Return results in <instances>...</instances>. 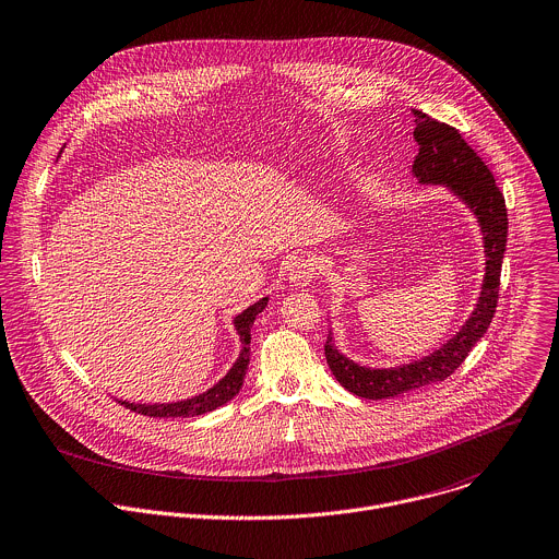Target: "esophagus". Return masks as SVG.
I'll use <instances>...</instances> for the list:
<instances>
[{
    "instance_id": "esophagus-1",
    "label": "esophagus",
    "mask_w": 559,
    "mask_h": 559,
    "mask_svg": "<svg viewBox=\"0 0 559 559\" xmlns=\"http://www.w3.org/2000/svg\"><path fill=\"white\" fill-rule=\"evenodd\" d=\"M316 270H318V265H316L313 259H309V257H296V259L292 261V265H289L287 276H289V281H292L294 285L300 287V285L311 283V278H316Z\"/></svg>"
}]
</instances>
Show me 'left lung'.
Masks as SVG:
<instances>
[{
	"mask_svg": "<svg viewBox=\"0 0 559 559\" xmlns=\"http://www.w3.org/2000/svg\"><path fill=\"white\" fill-rule=\"evenodd\" d=\"M415 140L419 155L415 157L413 173L421 183H445L478 217L485 239V283L478 305L465 326L432 355L397 366V368H364L344 357L331 342L324 344V357L335 380L353 395L364 400H389L428 384L450 378L465 361L474 344L487 333L489 322L498 307L500 270L507 248V206L496 179L483 157L463 140L459 129L435 120L432 116L413 109Z\"/></svg>",
	"mask_w": 559,
	"mask_h": 559,
	"instance_id": "8db88e82",
	"label": "left lung"
}]
</instances>
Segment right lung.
I'll use <instances>...</instances> for the list:
<instances>
[{
    "label": "right lung",
    "mask_w": 559,
    "mask_h": 559,
    "mask_svg": "<svg viewBox=\"0 0 559 559\" xmlns=\"http://www.w3.org/2000/svg\"><path fill=\"white\" fill-rule=\"evenodd\" d=\"M267 298L254 302L252 307H248L243 313H239L235 318V326L237 333L241 335V355L237 359V364L230 368V373L215 384L211 391L193 397V400H186V402H177V404H129V402H120L124 408L144 415V417H198L204 413H211L219 406H224L226 402H230L243 386V378H246V370H248V361H250V329L254 324V318L265 309Z\"/></svg>",
    "instance_id": "right-lung-1"
}]
</instances>
